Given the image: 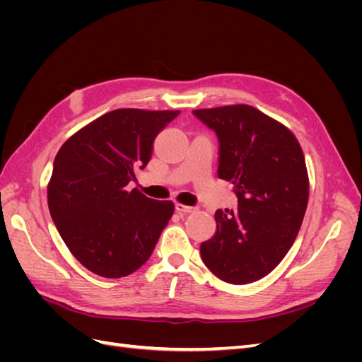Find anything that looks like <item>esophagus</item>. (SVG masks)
<instances>
[{"mask_svg": "<svg viewBox=\"0 0 362 362\" xmlns=\"http://www.w3.org/2000/svg\"><path fill=\"white\" fill-rule=\"evenodd\" d=\"M175 210H177L181 214H190V213L198 211V208H196V206H187V205H182V204H177V205H175Z\"/></svg>", "mask_w": 362, "mask_h": 362, "instance_id": "esophagus-1", "label": "esophagus"}]
</instances>
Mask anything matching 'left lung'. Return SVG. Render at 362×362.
<instances>
[{"mask_svg": "<svg viewBox=\"0 0 362 362\" xmlns=\"http://www.w3.org/2000/svg\"><path fill=\"white\" fill-rule=\"evenodd\" d=\"M193 115L216 133L217 175L237 196L235 210L216 211L202 261L228 284L258 281L286 257L303 221L310 184L302 148L291 131L246 104Z\"/></svg>", "mask_w": 362, "mask_h": 362, "instance_id": "8db88e82", "label": "left lung"}]
</instances>
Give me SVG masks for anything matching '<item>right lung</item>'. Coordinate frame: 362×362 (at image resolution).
Listing matches in <instances>:
<instances>
[{
	"instance_id": "right-lung-1",
	"label": "right lung",
	"mask_w": 362,
	"mask_h": 362,
	"mask_svg": "<svg viewBox=\"0 0 362 362\" xmlns=\"http://www.w3.org/2000/svg\"><path fill=\"white\" fill-rule=\"evenodd\" d=\"M180 112L120 108L80 129L57 152L48 206L64 245L104 278H122L151 257L173 214L170 201L128 192L152 144Z\"/></svg>"
}]
</instances>
